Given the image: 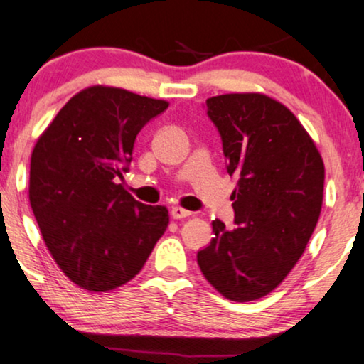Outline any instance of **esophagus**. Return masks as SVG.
<instances>
[{
  "instance_id": "34e87169",
  "label": "esophagus",
  "mask_w": 364,
  "mask_h": 364,
  "mask_svg": "<svg viewBox=\"0 0 364 364\" xmlns=\"http://www.w3.org/2000/svg\"><path fill=\"white\" fill-rule=\"evenodd\" d=\"M188 216H191V213H189L188 209H183L180 206L171 208V218L173 219H184V218H188Z\"/></svg>"
}]
</instances>
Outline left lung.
Returning <instances> with one entry per match:
<instances>
[{"label":"left lung","instance_id":"left-lung-1","mask_svg":"<svg viewBox=\"0 0 364 364\" xmlns=\"http://www.w3.org/2000/svg\"><path fill=\"white\" fill-rule=\"evenodd\" d=\"M223 138L235 228L213 221L214 237L198 252L209 284L232 301H252L284 282L304 254L323 203L325 165L299 119L259 92L206 100Z\"/></svg>","mask_w":364,"mask_h":364}]
</instances>
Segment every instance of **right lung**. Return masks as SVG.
<instances>
[{
  "label": "right lung",
  "instance_id": "1",
  "mask_svg": "<svg viewBox=\"0 0 364 364\" xmlns=\"http://www.w3.org/2000/svg\"><path fill=\"white\" fill-rule=\"evenodd\" d=\"M166 100L110 85L75 94L36 141L29 203L54 262L70 282L109 291L135 277L165 234V206L136 201L119 183L138 132Z\"/></svg>",
  "mask_w": 364,
  "mask_h": 364
}]
</instances>
